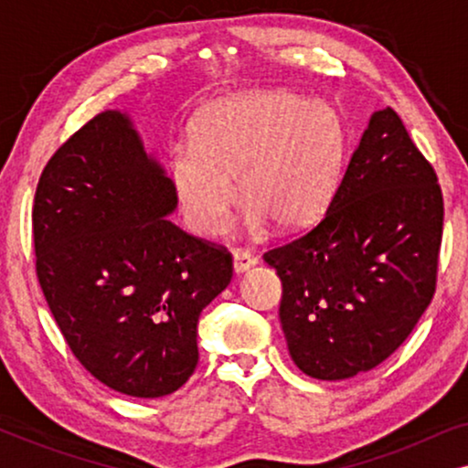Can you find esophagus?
<instances>
[{
	"instance_id": "1",
	"label": "esophagus",
	"mask_w": 468,
	"mask_h": 468,
	"mask_svg": "<svg viewBox=\"0 0 468 468\" xmlns=\"http://www.w3.org/2000/svg\"><path fill=\"white\" fill-rule=\"evenodd\" d=\"M232 255H234V271L239 274L247 272L249 268H253L255 264H258V258H255L249 249H234Z\"/></svg>"
}]
</instances>
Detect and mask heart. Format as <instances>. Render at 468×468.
Returning <instances> with one entry per match:
<instances>
[{"mask_svg":"<svg viewBox=\"0 0 468 468\" xmlns=\"http://www.w3.org/2000/svg\"><path fill=\"white\" fill-rule=\"evenodd\" d=\"M345 133L335 108L290 91L240 95L202 114L194 151L172 159V181L191 226L217 234L239 196L249 226L281 229L317 219L335 196Z\"/></svg>","mask_w":468,"mask_h":468,"instance_id":"heart-1","label":"heart"}]
</instances>
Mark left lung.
<instances>
[{"mask_svg":"<svg viewBox=\"0 0 468 468\" xmlns=\"http://www.w3.org/2000/svg\"><path fill=\"white\" fill-rule=\"evenodd\" d=\"M441 239L437 172L392 108L375 112L328 210L264 253L293 364L338 381L392 356L437 290Z\"/></svg>","mask_w":468,"mask_h":468,"instance_id":"obj_1","label":"left lung"}]
</instances>
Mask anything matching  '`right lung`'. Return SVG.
<instances>
[{"mask_svg":"<svg viewBox=\"0 0 468 468\" xmlns=\"http://www.w3.org/2000/svg\"><path fill=\"white\" fill-rule=\"evenodd\" d=\"M175 183L132 121L74 132L36 187V274L68 347L114 392L159 399L197 364V317L232 279V253L168 217Z\"/></svg>","mask_w":468,"mask_h":468,"instance_id":"1","label":"right lung"}]
</instances>
